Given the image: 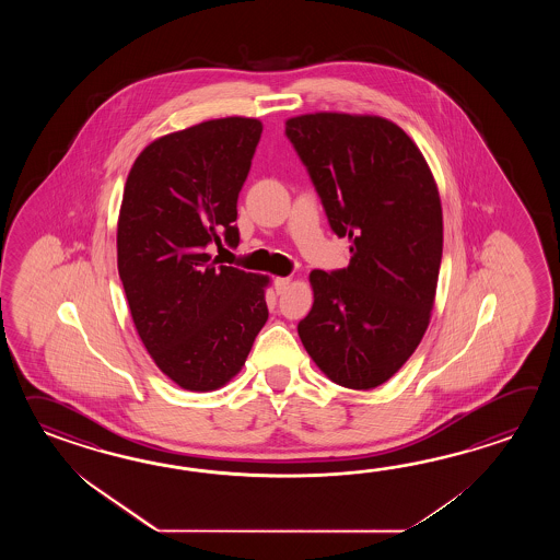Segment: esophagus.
I'll use <instances>...</instances> for the list:
<instances>
[{
  "mask_svg": "<svg viewBox=\"0 0 560 560\" xmlns=\"http://www.w3.org/2000/svg\"><path fill=\"white\" fill-rule=\"evenodd\" d=\"M288 285H290V278H276L275 288L278 294H282Z\"/></svg>",
  "mask_w": 560,
  "mask_h": 560,
  "instance_id": "1",
  "label": "esophagus"
}]
</instances>
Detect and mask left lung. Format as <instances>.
Here are the masks:
<instances>
[{
    "mask_svg": "<svg viewBox=\"0 0 560 560\" xmlns=\"http://www.w3.org/2000/svg\"><path fill=\"white\" fill-rule=\"evenodd\" d=\"M285 138L308 170L350 264L314 270L300 340L330 381L370 390L394 376L429 328L442 260V208L424 155L378 116L306 114Z\"/></svg>",
    "mask_w": 560,
    "mask_h": 560,
    "instance_id": "1",
    "label": "left lung"
}]
</instances>
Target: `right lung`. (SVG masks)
<instances>
[{"label": "right lung", "instance_id": "obj_1", "mask_svg": "<svg viewBox=\"0 0 560 560\" xmlns=\"http://www.w3.org/2000/svg\"><path fill=\"white\" fill-rule=\"evenodd\" d=\"M260 136L252 118L167 133L136 158L124 188L119 280L145 350L186 390L236 376L268 320V278L210 254L238 246V194Z\"/></svg>", "mask_w": 560, "mask_h": 560}]
</instances>
